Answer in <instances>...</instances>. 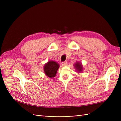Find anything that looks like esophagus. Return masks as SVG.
Here are the masks:
<instances>
[{"mask_svg":"<svg viewBox=\"0 0 121 121\" xmlns=\"http://www.w3.org/2000/svg\"><path fill=\"white\" fill-rule=\"evenodd\" d=\"M62 65L63 66H67V61L63 62L62 63Z\"/></svg>","mask_w":121,"mask_h":121,"instance_id":"obj_1","label":"esophagus"}]
</instances>
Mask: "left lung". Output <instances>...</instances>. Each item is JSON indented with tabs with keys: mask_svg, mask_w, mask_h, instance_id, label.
I'll use <instances>...</instances> for the list:
<instances>
[{
	"mask_svg": "<svg viewBox=\"0 0 121 121\" xmlns=\"http://www.w3.org/2000/svg\"><path fill=\"white\" fill-rule=\"evenodd\" d=\"M73 66L78 73H79L82 72V71H83V65H82V63L81 62L79 61H77L74 63Z\"/></svg>",
	"mask_w": 121,
	"mask_h": 121,
	"instance_id": "8db88e82",
	"label": "left lung"
}]
</instances>
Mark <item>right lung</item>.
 <instances>
[{
    "instance_id": "add662e5",
    "label": "right lung",
    "mask_w": 121,
    "mask_h": 121,
    "mask_svg": "<svg viewBox=\"0 0 121 121\" xmlns=\"http://www.w3.org/2000/svg\"><path fill=\"white\" fill-rule=\"evenodd\" d=\"M60 66L56 61L50 60L43 66V71L48 77L52 78L56 76Z\"/></svg>"
}]
</instances>
